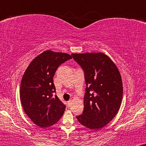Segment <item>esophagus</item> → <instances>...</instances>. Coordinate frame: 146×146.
Instances as JSON below:
<instances>
[{"instance_id": "1", "label": "esophagus", "mask_w": 146, "mask_h": 146, "mask_svg": "<svg viewBox=\"0 0 146 146\" xmlns=\"http://www.w3.org/2000/svg\"><path fill=\"white\" fill-rule=\"evenodd\" d=\"M71 104H72V100H70L69 101H68V106L71 105Z\"/></svg>"}]
</instances>
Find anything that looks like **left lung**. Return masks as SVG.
Wrapping results in <instances>:
<instances>
[{
  "label": "left lung",
  "mask_w": 146,
  "mask_h": 146,
  "mask_svg": "<svg viewBox=\"0 0 146 146\" xmlns=\"http://www.w3.org/2000/svg\"><path fill=\"white\" fill-rule=\"evenodd\" d=\"M84 72L86 88L83 113L78 121L90 129H99L112 120L123 96L121 75L117 66L102 52L72 54Z\"/></svg>",
  "instance_id": "obj_1"
}]
</instances>
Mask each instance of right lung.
Segmentation results:
<instances>
[{"mask_svg": "<svg viewBox=\"0 0 146 146\" xmlns=\"http://www.w3.org/2000/svg\"><path fill=\"white\" fill-rule=\"evenodd\" d=\"M70 54L46 50L31 62L22 76L20 100L26 114L40 127L54 124L66 106L56 94L53 77L61 64L71 59Z\"/></svg>", "mask_w": 146, "mask_h": 146, "instance_id": "right-lung-1", "label": "right lung"}]
</instances>
